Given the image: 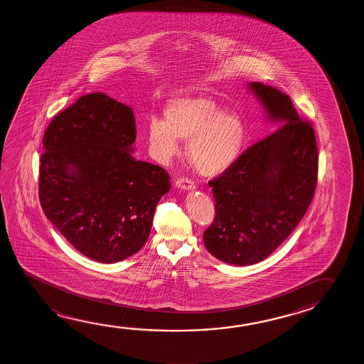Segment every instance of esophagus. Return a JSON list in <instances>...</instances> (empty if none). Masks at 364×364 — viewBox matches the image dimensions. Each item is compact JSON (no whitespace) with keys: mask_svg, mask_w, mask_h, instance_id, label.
<instances>
[{"mask_svg":"<svg viewBox=\"0 0 364 364\" xmlns=\"http://www.w3.org/2000/svg\"><path fill=\"white\" fill-rule=\"evenodd\" d=\"M176 186L183 191H192V190L196 188V185L192 182L191 179L186 178V177H181V178L177 179Z\"/></svg>","mask_w":364,"mask_h":364,"instance_id":"34e87169","label":"esophagus"}]
</instances>
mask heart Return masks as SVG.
<instances>
[{"label":"heart","mask_w":364,"mask_h":364,"mask_svg":"<svg viewBox=\"0 0 364 364\" xmlns=\"http://www.w3.org/2000/svg\"><path fill=\"white\" fill-rule=\"evenodd\" d=\"M146 136L156 161L168 163L178 154L179 140H188L187 154L195 169L203 176H218L240 158L246 129L237 113L223 112L214 100L181 97L168 103L164 121H149Z\"/></svg>","instance_id":"obj_1"}]
</instances>
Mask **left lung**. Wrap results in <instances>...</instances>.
<instances>
[{"label":"left lung","mask_w":364,"mask_h":364,"mask_svg":"<svg viewBox=\"0 0 364 364\" xmlns=\"http://www.w3.org/2000/svg\"><path fill=\"white\" fill-rule=\"evenodd\" d=\"M248 87L282 127L209 182L215 218L203 243L216 259L237 266L257 264L288 238L314 198L318 172L314 127L299 118L289 95L261 82Z\"/></svg>","instance_id":"obj_1"}]
</instances>
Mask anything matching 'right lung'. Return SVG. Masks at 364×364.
Returning <instances> with one entry per match:
<instances>
[{"instance_id": "right-lung-1", "label": "right lung", "mask_w": 364, "mask_h": 364, "mask_svg": "<svg viewBox=\"0 0 364 364\" xmlns=\"http://www.w3.org/2000/svg\"><path fill=\"white\" fill-rule=\"evenodd\" d=\"M135 116L105 92L80 97L48 124L39 166L44 214L89 259L113 264L141 250L171 190L164 168L132 156Z\"/></svg>"}]
</instances>
